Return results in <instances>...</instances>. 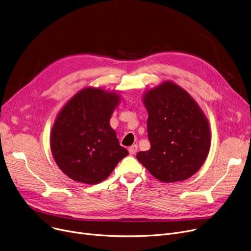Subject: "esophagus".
<instances>
[{"mask_svg":"<svg viewBox=\"0 0 251 251\" xmlns=\"http://www.w3.org/2000/svg\"><path fill=\"white\" fill-rule=\"evenodd\" d=\"M137 146L136 144H133V146H131L130 148H129V152H130V154H134V153H136V151H137Z\"/></svg>","mask_w":251,"mask_h":251,"instance_id":"1","label":"esophagus"}]
</instances>
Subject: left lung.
Wrapping results in <instances>:
<instances>
[{"label": "left lung", "mask_w": 251, "mask_h": 251, "mask_svg": "<svg viewBox=\"0 0 251 251\" xmlns=\"http://www.w3.org/2000/svg\"><path fill=\"white\" fill-rule=\"evenodd\" d=\"M151 149L137 160L162 182L186 180L204 163L210 146L206 118L175 83L164 82L144 96Z\"/></svg>", "instance_id": "8db88e82"}]
</instances>
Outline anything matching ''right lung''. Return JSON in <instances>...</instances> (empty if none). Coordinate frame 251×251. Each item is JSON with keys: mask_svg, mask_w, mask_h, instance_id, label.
<instances>
[{"mask_svg": "<svg viewBox=\"0 0 251 251\" xmlns=\"http://www.w3.org/2000/svg\"><path fill=\"white\" fill-rule=\"evenodd\" d=\"M119 99L114 92L85 88L58 115L51 129L50 150L59 168L72 180L98 184L128 154L110 126Z\"/></svg>", "mask_w": 251, "mask_h": 251, "instance_id": "obj_1", "label": "right lung"}]
</instances>
